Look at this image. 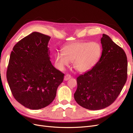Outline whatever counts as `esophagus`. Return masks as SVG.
I'll return each mask as SVG.
<instances>
[{
	"label": "esophagus",
	"instance_id": "esophagus-1",
	"mask_svg": "<svg viewBox=\"0 0 133 133\" xmlns=\"http://www.w3.org/2000/svg\"><path fill=\"white\" fill-rule=\"evenodd\" d=\"M71 78V75H69V74H66L65 75V76H64V80L65 81H67V80H68L69 79H70Z\"/></svg>",
	"mask_w": 133,
	"mask_h": 133
}]
</instances>
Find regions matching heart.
<instances>
[{
	"label": "heart",
	"mask_w": 133,
	"mask_h": 133,
	"mask_svg": "<svg viewBox=\"0 0 133 133\" xmlns=\"http://www.w3.org/2000/svg\"><path fill=\"white\" fill-rule=\"evenodd\" d=\"M102 48L96 42H75L63 48V53L55 54V62L59 69L63 70L73 62L74 69L85 72L93 68L100 59Z\"/></svg>",
	"instance_id": "b5f03b06"
}]
</instances>
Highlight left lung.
<instances>
[{"instance_id": "8db88e82", "label": "left lung", "mask_w": 133, "mask_h": 133, "mask_svg": "<svg viewBox=\"0 0 133 133\" xmlns=\"http://www.w3.org/2000/svg\"><path fill=\"white\" fill-rule=\"evenodd\" d=\"M102 53L97 64L76 79L74 99L89 110L110 105L121 92L127 79L128 61L122 48L106 34L101 38Z\"/></svg>"}]
</instances>
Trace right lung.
<instances>
[{
  "instance_id": "add662e5",
  "label": "right lung",
  "mask_w": 133,
  "mask_h": 133,
  "mask_svg": "<svg viewBox=\"0 0 133 133\" xmlns=\"http://www.w3.org/2000/svg\"><path fill=\"white\" fill-rule=\"evenodd\" d=\"M50 37L33 32L18 42L11 51L6 78L11 93L22 105L33 110L53 101L64 74L50 60Z\"/></svg>"
}]
</instances>
